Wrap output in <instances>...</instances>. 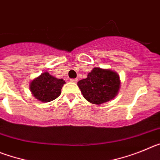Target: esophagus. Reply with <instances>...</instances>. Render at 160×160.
Masks as SVG:
<instances>
[{
	"instance_id": "34e87169",
	"label": "esophagus",
	"mask_w": 160,
	"mask_h": 160,
	"mask_svg": "<svg viewBox=\"0 0 160 160\" xmlns=\"http://www.w3.org/2000/svg\"><path fill=\"white\" fill-rule=\"evenodd\" d=\"M70 81L71 82L77 83L78 82V79L77 78H71V79H70Z\"/></svg>"
}]
</instances>
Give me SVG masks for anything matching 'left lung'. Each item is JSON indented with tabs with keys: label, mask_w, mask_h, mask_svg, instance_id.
Instances as JSON below:
<instances>
[{
	"label": "left lung",
	"mask_w": 160,
	"mask_h": 160,
	"mask_svg": "<svg viewBox=\"0 0 160 160\" xmlns=\"http://www.w3.org/2000/svg\"><path fill=\"white\" fill-rule=\"evenodd\" d=\"M83 97L88 102L100 105L114 98L120 87L119 76L115 72L94 68L87 78L78 82Z\"/></svg>",
	"instance_id": "left-lung-1"
}]
</instances>
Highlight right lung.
<instances>
[{"mask_svg":"<svg viewBox=\"0 0 160 160\" xmlns=\"http://www.w3.org/2000/svg\"><path fill=\"white\" fill-rule=\"evenodd\" d=\"M65 83L63 79L56 78L45 72L32 80L30 83V90L37 99L47 102L56 99L60 95Z\"/></svg>","mask_w":160,"mask_h":160,"instance_id":"add662e5","label":"right lung"}]
</instances>
